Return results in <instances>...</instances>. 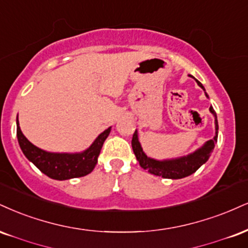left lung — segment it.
Returning a JSON list of instances; mask_svg holds the SVG:
<instances>
[{"instance_id":"left-lung-1","label":"left lung","mask_w":248,"mask_h":248,"mask_svg":"<svg viewBox=\"0 0 248 248\" xmlns=\"http://www.w3.org/2000/svg\"><path fill=\"white\" fill-rule=\"evenodd\" d=\"M196 82H198V84L204 90L203 85H202L198 79H196ZM205 95H207V93H205ZM209 109L215 116V124H216V135H215L214 140H209L208 142H205L203 147L200 148L199 150L195 151V153L190 154L188 156L177 158V159L163 160V162H160V160L149 158L147 155L143 153L141 144H140L139 142V137H137V132L135 130L132 140V147L134 154H135L136 156V159L139 160L141 168L148 170L149 172L153 173L155 175H159V177L166 179H181L185 177H188V175L193 174L194 172H196V170H198L202 164H204L208 159H209L210 154L213 153L215 148V143L217 142L218 122H217L216 112L214 111V108L211 106Z\"/></svg>"}]
</instances>
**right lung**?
Wrapping results in <instances>:
<instances>
[{
  "instance_id": "1",
  "label": "right lung",
  "mask_w": 248,
  "mask_h": 248,
  "mask_svg": "<svg viewBox=\"0 0 248 248\" xmlns=\"http://www.w3.org/2000/svg\"><path fill=\"white\" fill-rule=\"evenodd\" d=\"M109 132H111V127L101 133L92 143L91 147L80 154H53L41 150L32 144L23 135L18 120H17V139H18L19 147L23 154L44 174L55 180H67V179L84 177L92 172Z\"/></svg>"
}]
</instances>
